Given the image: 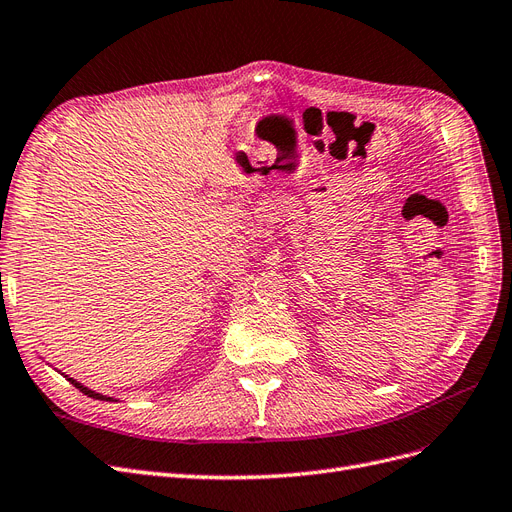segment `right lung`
Segmentation results:
<instances>
[{
	"mask_svg": "<svg viewBox=\"0 0 512 512\" xmlns=\"http://www.w3.org/2000/svg\"><path fill=\"white\" fill-rule=\"evenodd\" d=\"M69 381H72L76 387H78V390L82 392V394H86V396H91V398H97V400H110V398H105V396H101V394H97V392H93V390H88V387H84V385H80L76 379H69Z\"/></svg>",
	"mask_w": 512,
	"mask_h": 512,
	"instance_id": "1",
	"label": "right lung"
}]
</instances>
